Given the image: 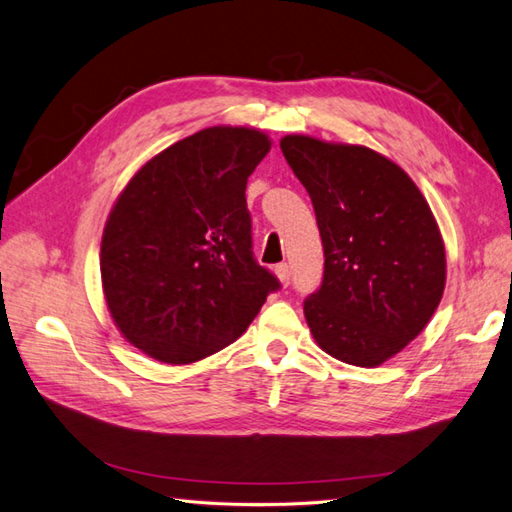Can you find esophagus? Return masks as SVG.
Instances as JSON below:
<instances>
[{"instance_id":"esophagus-1","label":"esophagus","mask_w":512,"mask_h":512,"mask_svg":"<svg viewBox=\"0 0 512 512\" xmlns=\"http://www.w3.org/2000/svg\"><path fill=\"white\" fill-rule=\"evenodd\" d=\"M274 271H276V276H278V280H280V285L287 287V285H289V278H291L289 265H287V263H280V265H276Z\"/></svg>"}]
</instances>
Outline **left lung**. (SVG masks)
<instances>
[{"label": "left lung", "mask_w": 512, "mask_h": 512, "mask_svg": "<svg viewBox=\"0 0 512 512\" xmlns=\"http://www.w3.org/2000/svg\"><path fill=\"white\" fill-rule=\"evenodd\" d=\"M280 149L309 192L324 245L306 324L331 357L377 368L420 335L445 291L434 212L412 177L368 146L291 133Z\"/></svg>", "instance_id": "left-lung-1"}]
</instances>
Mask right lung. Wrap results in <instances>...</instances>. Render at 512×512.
<instances>
[{"label":"right lung","instance_id":"1","mask_svg":"<svg viewBox=\"0 0 512 512\" xmlns=\"http://www.w3.org/2000/svg\"><path fill=\"white\" fill-rule=\"evenodd\" d=\"M265 131L208 127L138 168L100 243L102 293L129 344L162 363L210 357L241 337L278 280L252 254L245 188Z\"/></svg>","mask_w":512,"mask_h":512}]
</instances>
